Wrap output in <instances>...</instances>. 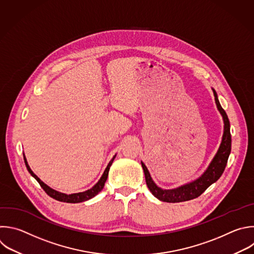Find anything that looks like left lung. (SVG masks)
I'll return each mask as SVG.
<instances>
[{"label":"left lung","mask_w":254,"mask_h":254,"mask_svg":"<svg viewBox=\"0 0 254 254\" xmlns=\"http://www.w3.org/2000/svg\"><path fill=\"white\" fill-rule=\"evenodd\" d=\"M214 100L216 107L219 111V113L222 116L223 123H224V130L222 135V140L219 145V148L214 155L213 159L209 163L206 171L199 177L197 180L184 185L180 188L174 189V190H162L158 188L152 181L149 172L146 168L145 164L141 161V166L143 168V173L145 177V182L148 190L150 192L159 200L165 201V202H182L190 200L193 198L198 197L201 193H203L208 187H210L212 184H214L223 174L225 166L227 163L228 156L230 154L231 150V134H230V124L229 120L227 118V115L225 111L221 108L216 92L212 89Z\"/></svg>","instance_id":"obj_1"}]
</instances>
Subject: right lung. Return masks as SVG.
Returning a JSON list of instances; mask_svg holds the SVG:
<instances>
[{
    "instance_id": "1",
    "label": "right lung",
    "mask_w": 254,
    "mask_h": 254,
    "mask_svg": "<svg viewBox=\"0 0 254 254\" xmlns=\"http://www.w3.org/2000/svg\"><path fill=\"white\" fill-rule=\"evenodd\" d=\"M117 155V154H116ZM116 155L112 158V160L109 162L107 168L105 170L102 178L100 179V181L91 189V190H88L86 191H82V192H77V193H71V194H65V193H63V192H60V191H57L53 189H51L50 187H48L46 184H44L34 173L33 171L30 168L29 164H28V161L26 159V156L24 154V160H25V163H26V166L28 168L29 173L31 174L32 177H34L37 182L40 184V186L42 187V189L47 192L48 195H50L51 197L55 198L56 200H59V201H63V202H68V203H77V202H82V201H86V200H89L91 198H93L94 196H96L105 187V183L108 179V176H109V171H110V167L116 157Z\"/></svg>"
}]
</instances>
